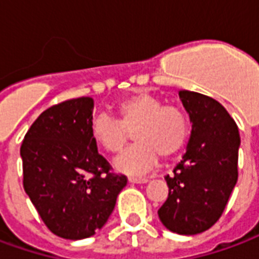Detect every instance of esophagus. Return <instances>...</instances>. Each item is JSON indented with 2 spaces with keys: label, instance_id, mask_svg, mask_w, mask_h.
<instances>
[{
  "label": "esophagus",
  "instance_id": "obj_1",
  "mask_svg": "<svg viewBox=\"0 0 259 259\" xmlns=\"http://www.w3.org/2000/svg\"><path fill=\"white\" fill-rule=\"evenodd\" d=\"M129 183H132V184H145V183H148V178L129 177Z\"/></svg>",
  "mask_w": 259,
  "mask_h": 259
}]
</instances>
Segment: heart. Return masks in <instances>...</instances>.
Wrapping results in <instances>:
<instances>
[{
    "instance_id": "b5f03b06",
    "label": "heart",
    "mask_w": 259,
    "mask_h": 259,
    "mask_svg": "<svg viewBox=\"0 0 259 259\" xmlns=\"http://www.w3.org/2000/svg\"><path fill=\"white\" fill-rule=\"evenodd\" d=\"M118 120L105 114L95 116L91 135L108 154L123 148L129 132L135 130L136 144L115 160V168L124 174H143L154 167L158 156L171 158L183 148L188 135V119L181 108L163 105L155 96L140 92L115 105Z\"/></svg>"
}]
</instances>
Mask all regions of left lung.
Returning <instances> with one entry per match:
<instances>
[{
    "mask_svg": "<svg viewBox=\"0 0 259 259\" xmlns=\"http://www.w3.org/2000/svg\"><path fill=\"white\" fill-rule=\"evenodd\" d=\"M192 130L187 151L164 180L168 196L159 220L178 235H198L221 217L237 181L240 136L235 120L217 100L180 91Z\"/></svg>",
    "mask_w": 259,
    "mask_h": 259,
    "instance_id": "1",
    "label": "left lung"
}]
</instances>
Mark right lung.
Listing matches in <instances>:
<instances>
[{"label": "right lung", "mask_w": 259, "mask_h": 259, "mask_svg": "<svg viewBox=\"0 0 259 259\" xmlns=\"http://www.w3.org/2000/svg\"><path fill=\"white\" fill-rule=\"evenodd\" d=\"M95 101L78 97L44 111L20 148L23 187L49 231L70 240L95 235L127 184L110 173L91 135Z\"/></svg>", "instance_id": "right-lung-1"}]
</instances>
